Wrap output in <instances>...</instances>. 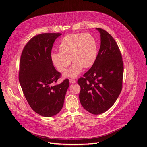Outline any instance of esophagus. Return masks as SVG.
<instances>
[{
	"mask_svg": "<svg viewBox=\"0 0 147 147\" xmlns=\"http://www.w3.org/2000/svg\"><path fill=\"white\" fill-rule=\"evenodd\" d=\"M69 82H71V83H75V82H76V80H73V79H69Z\"/></svg>",
	"mask_w": 147,
	"mask_h": 147,
	"instance_id": "esophagus-1",
	"label": "esophagus"
}]
</instances>
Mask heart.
<instances>
[{"label":"heart","mask_w":147,"mask_h":147,"mask_svg":"<svg viewBox=\"0 0 147 147\" xmlns=\"http://www.w3.org/2000/svg\"><path fill=\"white\" fill-rule=\"evenodd\" d=\"M59 52H52L53 63L61 73L67 70L71 61L73 66L65 74L66 77L75 78L83 67H91L96 59L97 46L96 40L89 33L68 35L61 40L59 46Z\"/></svg>","instance_id":"1"}]
</instances>
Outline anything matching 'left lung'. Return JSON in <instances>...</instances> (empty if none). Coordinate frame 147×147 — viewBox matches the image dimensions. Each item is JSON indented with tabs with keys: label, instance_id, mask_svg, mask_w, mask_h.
Listing matches in <instances>:
<instances>
[{
	"label": "left lung",
	"instance_id": "1",
	"mask_svg": "<svg viewBox=\"0 0 147 147\" xmlns=\"http://www.w3.org/2000/svg\"><path fill=\"white\" fill-rule=\"evenodd\" d=\"M100 33V47L93 65L78 79L80 100L85 109L100 114L111 108L122 91L123 62L117 43L109 33L97 28Z\"/></svg>",
	"mask_w": 147,
	"mask_h": 147
}]
</instances>
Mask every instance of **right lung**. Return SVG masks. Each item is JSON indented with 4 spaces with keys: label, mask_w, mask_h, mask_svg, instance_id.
Listing matches in <instances>:
<instances>
[{
    "label": "right lung",
    "mask_w": 147,
    "mask_h": 147,
    "mask_svg": "<svg viewBox=\"0 0 147 147\" xmlns=\"http://www.w3.org/2000/svg\"><path fill=\"white\" fill-rule=\"evenodd\" d=\"M61 33H41L33 36L22 51L18 80L29 106L46 117L57 114L63 106L69 80L55 84L61 74L53 65L51 50Z\"/></svg>",
    "instance_id": "add662e5"
}]
</instances>
